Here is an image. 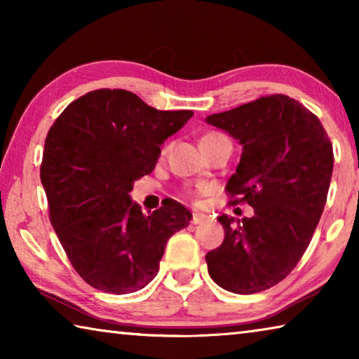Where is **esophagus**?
I'll list each match as a JSON object with an SVG mask.
<instances>
[{
    "instance_id": "1",
    "label": "esophagus",
    "mask_w": 359,
    "mask_h": 359,
    "mask_svg": "<svg viewBox=\"0 0 359 359\" xmlns=\"http://www.w3.org/2000/svg\"><path fill=\"white\" fill-rule=\"evenodd\" d=\"M208 220H209L208 215L198 214V212H193V215H191V223L193 224H201V223H205Z\"/></svg>"
}]
</instances>
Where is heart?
<instances>
[{"label": "heart", "mask_w": 359, "mask_h": 359, "mask_svg": "<svg viewBox=\"0 0 359 359\" xmlns=\"http://www.w3.org/2000/svg\"><path fill=\"white\" fill-rule=\"evenodd\" d=\"M218 137H223V136L218 135V133H205V135L201 137V144L212 142V141H215V139H218ZM184 196H187V198H196L198 196V191L191 190V188H185Z\"/></svg>", "instance_id": "heart-1"}]
</instances>
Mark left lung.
<instances>
[{"mask_svg":"<svg viewBox=\"0 0 359 359\" xmlns=\"http://www.w3.org/2000/svg\"><path fill=\"white\" fill-rule=\"evenodd\" d=\"M242 144L226 184L231 205L255 214L234 224L222 215L223 244L205 255L222 288L253 294L282 282L311 244L332 175V145L315 114L287 95H267L208 117Z\"/></svg>","mask_w":359,"mask_h":359,"instance_id":"obj_1","label":"left lung"}]
</instances>
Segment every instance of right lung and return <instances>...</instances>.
<instances>
[{"label":"right lung","instance_id":"obj_1","mask_svg":"<svg viewBox=\"0 0 359 359\" xmlns=\"http://www.w3.org/2000/svg\"><path fill=\"white\" fill-rule=\"evenodd\" d=\"M191 115L156 111L128 90L100 88L72 101L48 130L41 182L50 223L93 288L114 294L144 288L169 238L190 223V212L174 199L145 217L130 191Z\"/></svg>","mask_w":359,"mask_h":359}]
</instances>
